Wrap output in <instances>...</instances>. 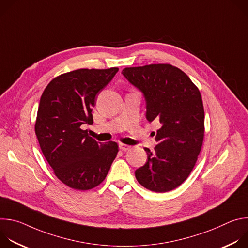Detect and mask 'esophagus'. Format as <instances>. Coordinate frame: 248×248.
I'll return each mask as SVG.
<instances>
[{
    "label": "esophagus",
    "mask_w": 248,
    "mask_h": 248,
    "mask_svg": "<svg viewBox=\"0 0 248 248\" xmlns=\"http://www.w3.org/2000/svg\"><path fill=\"white\" fill-rule=\"evenodd\" d=\"M119 148H120L122 151H127V150L130 149V146H129V145H126V144L120 143V144H119Z\"/></svg>",
    "instance_id": "34e87169"
}]
</instances>
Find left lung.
<instances>
[{
	"mask_svg": "<svg viewBox=\"0 0 248 248\" xmlns=\"http://www.w3.org/2000/svg\"><path fill=\"white\" fill-rule=\"evenodd\" d=\"M125 79L143 94L146 119L157 120V145L144 148L147 161L135 170L137 182L154 192H167L181 186L191 172L204 137L201 94L180 68L158 63L125 67Z\"/></svg>",
	"mask_w": 248,
	"mask_h": 248,
	"instance_id": "left-lung-1",
	"label": "left lung"
}]
</instances>
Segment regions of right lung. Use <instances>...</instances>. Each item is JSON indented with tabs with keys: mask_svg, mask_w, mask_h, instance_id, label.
I'll list each match as a JSON object with an SVG mask.
<instances>
[{
	"mask_svg": "<svg viewBox=\"0 0 248 248\" xmlns=\"http://www.w3.org/2000/svg\"><path fill=\"white\" fill-rule=\"evenodd\" d=\"M118 72V67L73 70L54 78L41 96L35 133L57 178L69 187L99 186L117 156L116 142H98L81 125L93 124L96 96Z\"/></svg>",
	"mask_w": 248,
	"mask_h": 248,
	"instance_id": "obj_1",
	"label": "right lung"
}]
</instances>
